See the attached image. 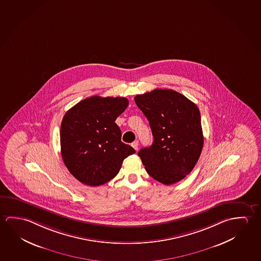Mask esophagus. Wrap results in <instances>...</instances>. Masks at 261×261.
Listing matches in <instances>:
<instances>
[{
  "mask_svg": "<svg viewBox=\"0 0 261 261\" xmlns=\"http://www.w3.org/2000/svg\"><path fill=\"white\" fill-rule=\"evenodd\" d=\"M131 145H132L133 147H134L135 149H138V141H137H137L133 142L132 144H131Z\"/></svg>",
  "mask_w": 261,
  "mask_h": 261,
  "instance_id": "34e87169",
  "label": "esophagus"
}]
</instances>
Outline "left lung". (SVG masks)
<instances>
[{"instance_id":"8db88e82","label":"left lung","mask_w":261,"mask_h":261,"mask_svg":"<svg viewBox=\"0 0 261 261\" xmlns=\"http://www.w3.org/2000/svg\"><path fill=\"white\" fill-rule=\"evenodd\" d=\"M149 122L154 142L138 152L145 170L165 185L183 179L196 166L204 144L197 105L171 89H154L135 97Z\"/></svg>"}]
</instances>
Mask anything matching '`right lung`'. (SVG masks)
<instances>
[{
    "label": "right lung",
    "mask_w": 261,
    "mask_h": 261,
    "mask_svg": "<svg viewBox=\"0 0 261 261\" xmlns=\"http://www.w3.org/2000/svg\"><path fill=\"white\" fill-rule=\"evenodd\" d=\"M128 106L124 97L84 99L65 113L61 124V154L69 172L91 187L106 184L136 150L121 141L115 123Z\"/></svg>",
    "instance_id": "right-lung-1"
}]
</instances>
